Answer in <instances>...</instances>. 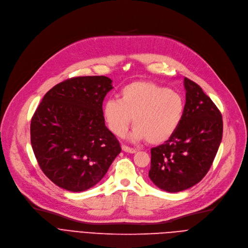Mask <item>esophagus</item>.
I'll return each mask as SVG.
<instances>
[{"label":"esophagus","instance_id":"1","mask_svg":"<svg viewBox=\"0 0 248 248\" xmlns=\"http://www.w3.org/2000/svg\"><path fill=\"white\" fill-rule=\"evenodd\" d=\"M122 150L125 152H128V153H135L136 152V150L134 148H130L127 146V145H122Z\"/></svg>","mask_w":248,"mask_h":248}]
</instances>
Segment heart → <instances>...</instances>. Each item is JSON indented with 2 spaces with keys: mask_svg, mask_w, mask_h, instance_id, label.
I'll use <instances>...</instances> for the list:
<instances>
[{
  "mask_svg": "<svg viewBox=\"0 0 248 248\" xmlns=\"http://www.w3.org/2000/svg\"><path fill=\"white\" fill-rule=\"evenodd\" d=\"M183 97L166 87L152 82L136 81L121 90L120 100L109 99L103 107L111 132L122 137L133 119L130 138L146 139L151 145L164 143L175 133L184 114Z\"/></svg>",
  "mask_w": 248,
  "mask_h": 248,
  "instance_id": "heart-1",
  "label": "heart"
}]
</instances>
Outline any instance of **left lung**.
Wrapping results in <instances>:
<instances>
[{"label":"left lung","mask_w":248,"mask_h":248,"mask_svg":"<svg viewBox=\"0 0 248 248\" xmlns=\"http://www.w3.org/2000/svg\"><path fill=\"white\" fill-rule=\"evenodd\" d=\"M182 120L170 139L151 149L149 178L160 189L179 192L197 184L209 171L222 139L220 111L195 82L184 78Z\"/></svg>","instance_id":"8db88e82"}]
</instances>
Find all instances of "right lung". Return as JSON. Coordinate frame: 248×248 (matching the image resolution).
Masks as SVG:
<instances>
[{
	"label": "right lung",
	"mask_w": 248,
	"mask_h": 248,
	"mask_svg": "<svg viewBox=\"0 0 248 248\" xmlns=\"http://www.w3.org/2000/svg\"><path fill=\"white\" fill-rule=\"evenodd\" d=\"M112 89V80L105 76L74 77L42 99L31 121V144L40 168L57 186L87 190L104 177L121 152L102 109Z\"/></svg>",
	"instance_id": "right-lung-1"
}]
</instances>
